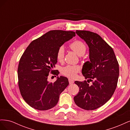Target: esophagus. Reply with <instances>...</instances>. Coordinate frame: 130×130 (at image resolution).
Segmentation results:
<instances>
[{
    "mask_svg": "<svg viewBox=\"0 0 130 130\" xmlns=\"http://www.w3.org/2000/svg\"><path fill=\"white\" fill-rule=\"evenodd\" d=\"M68 81H69V83L70 85H72V84L74 83V81L73 80L71 79V78H69Z\"/></svg>",
    "mask_w": 130,
    "mask_h": 130,
    "instance_id": "1",
    "label": "esophagus"
}]
</instances>
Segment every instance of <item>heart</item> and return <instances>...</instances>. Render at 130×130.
<instances>
[{"mask_svg":"<svg viewBox=\"0 0 130 130\" xmlns=\"http://www.w3.org/2000/svg\"><path fill=\"white\" fill-rule=\"evenodd\" d=\"M70 48L78 56H82L85 54L87 47L85 43L79 40H76L70 43ZM64 47L61 45L58 48L56 54L57 60L59 62H62L64 57ZM81 68L77 65H67L61 69V73L64 76L74 78L77 75V74L80 72Z\"/></svg>","mask_w":130,"mask_h":130,"instance_id":"b5f03b06","label":"heart"}]
</instances>
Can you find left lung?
Returning <instances> with one entry per match:
<instances>
[{
	"mask_svg": "<svg viewBox=\"0 0 130 130\" xmlns=\"http://www.w3.org/2000/svg\"><path fill=\"white\" fill-rule=\"evenodd\" d=\"M76 33L89 46L90 61L85 63L82 69L87 81L75 82L80 90L74 100L82 109L94 110L104 105L115 93L119 74L118 62L112 47L100 35L86 30H76Z\"/></svg>",
	"mask_w": 130,
	"mask_h": 130,
	"instance_id": "8db88e82",
	"label": "left lung"
}]
</instances>
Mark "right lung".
I'll return each instance as SVG.
<instances>
[{"label": "right lung", "instance_id": "obj_1", "mask_svg": "<svg viewBox=\"0 0 130 130\" xmlns=\"http://www.w3.org/2000/svg\"><path fill=\"white\" fill-rule=\"evenodd\" d=\"M75 36L72 31H49L31 42L23 54L18 67V86L23 99L31 107L44 111L57 104L68 79L57 77L53 83L47 79L50 73L58 74L57 70H53L58 48Z\"/></svg>", "mask_w": 130, "mask_h": 130}]
</instances>
